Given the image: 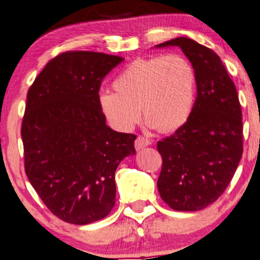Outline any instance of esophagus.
Instances as JSON below:
<instances>
[{
    "mask_svg": "<svg viewBox=\"0 0 260 260\" xmlns=\"http://www.w3.org/2000/svg\"><path fill=\"white\" fill-rule=\"evenodd\" d=\"M151 143H152L151 140L143 137V136H138L135 141V147H136V149H142V148H145V147L151 145Z\"/></svg>",
    "mask_w": 260,
    "mask_h": 260,
    "instance_id": "obj_1",
    "label": "esophagus"
}]
</instances>
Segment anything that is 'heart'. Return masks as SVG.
I'll use <instances>...</instances> for the list:
<instances>
[{
    "label": "heart",
    "instance_id": "b5f03b06",
    "mask_svg": "<svg viewBox=\"0 0 260 260\" xmlns=\"http://www.w3.org/2000/svg\"><path fill=\"white\" fill-rule=\"evenodd\" d=\"M115 91H102L98 106L119 132L138 123L141 108L151 127L169 133L182 127L195 102L196 73L181 55H161L131 62L117 78Z\"/></svg>",
    "mask_w": 260,
    "mask_h": 260
}]
</instances>
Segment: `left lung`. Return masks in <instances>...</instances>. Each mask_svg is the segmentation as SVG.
<instances>
[{"label": "left lung", "instance_id": "left-lung-1", "mask_svg": "<svg viewBox=\"0 0 260 260\" xmlns=\"http://www.w3.org/2000/svg\"><path fill=\"white\" fill-rule=\"evenodd\" d=\"M179 46L196 73L198 96L187 122L157 149L162 169L157 187L177 211H198L215 203L232 181L243 154L242 107L220 57L187 38L156 48Z\"/></svg>", "mask_w": 260, "mask_h": 260}]
</instances>
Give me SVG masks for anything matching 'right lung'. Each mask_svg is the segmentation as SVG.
Here are the masks:
<instances>
[{
    "label": "right lung",
    "mask_w": 260,
    "mask_h": 260,
    "mask_svg": "<svg viewBox=\"0 0 260 260\" xmlns=\"http://www.w3.org/2000/svg\"><path fill=\"white\" fill-rule=\"evenodd\" d=\"M122 61L103 52H62L27 91L21 125L26 176L46 208L70 224L111 212L115 170L136 153V136L109 128L98 106L102 80Z\"/></svg>",
    "instance_id": "obj_1"
}]
</instances>
